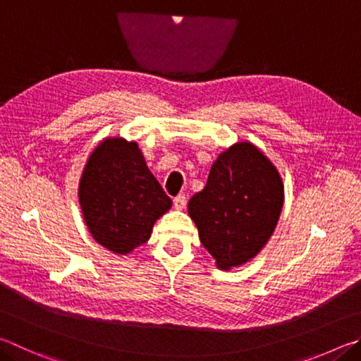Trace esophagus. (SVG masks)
<instances>
[{
  "mask_svg": "<svg viewBox=\"0 0 361 361\" xmlns=\"http://www.w3.org/2000/svg\"><path fill=\"white\" fill-rule=\"evenodd\" d=\"M185 205H186V195H185V194H178V195H176V197L173 199V207H175L176 209H181Z\"/></svg>",
  "mask_w": 361,
  "mask_h": 361,
  "instance_id": "esophagus-1",
  "label": "esophagus"
}]
</instances>
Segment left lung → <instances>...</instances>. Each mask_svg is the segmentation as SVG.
Wrapping results in <instances>:
<instances>
[{
  "label": "left lung",
  "mask_w": 361,
  "mask_h": 361,
  "mask_svg": "<svg viewBox=\"0 0 361 361\" xmlns=\"http://www.w3.org/2000/svg\"><path fill=\"white\" fill-rule=\"evenodd\" d=\"M283 180L251 143H235L218 156L207 186L189 200L202 245L222 270L251 260L278 224Z\"/></svg>",
  "instance_id": "1"
}]
</instances>
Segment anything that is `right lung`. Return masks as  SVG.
Returning a JSON list of instances; mask_svg holds the SVG:
<instances>
[{"instance_id":"obj_1","label":"right lung","mask_w":361,"mask_h":361,"mask_svg":"<svg viewBox=\"0 0 361 361\" xmlns=\"http://www.w3.org/2000/svg\"><path fill=\"white\" fill-rule=\"evenodd\" d=\"M78 199L93 238L116 254L147 243L156 219L172 207L137 143L123 139L104 140L90 156Z\"/></svg>"}]
</instances>
